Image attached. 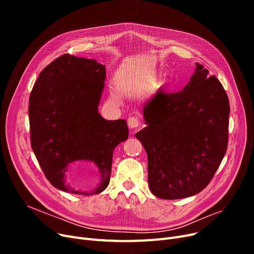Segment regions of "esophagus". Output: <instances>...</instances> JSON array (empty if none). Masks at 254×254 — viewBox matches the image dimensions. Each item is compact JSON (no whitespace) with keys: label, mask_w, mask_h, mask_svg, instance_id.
Segmentation results:
<instances>
[{"label":"esophagus","mask_w":254,"mask_h":254,"mask_svg":"<svg viewBox=\"0 0 254 254\" xmlns=\"http://www.w3.org/2000/svg\"><path fill=\"white\" fill-rule=\"evenodd\" d=\"M127 125H128V127H129V128L136 129L137 127H139L140 122H139V119H138L137 117H129V118L127 119Z\"/></svg>","instance_id":"1"}]
</instances>
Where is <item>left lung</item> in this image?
I'll return each instance as SVG.
<instances>
[{"label":"left lung","instance_id":"8db88e82","mask_svg":"<svg viewBox=\"0 0 254 254\" xmlns=\"http://www.w3.org/2000/svg\"><path fill=\"white\" fill-rule=\"evenodd\" d=\"M195 65L183 90L159 89L145 103L146 127L135 135L147 152L149 189L165 199L202 191L228 148V95L203 64Z\"/></svg>","mask_w":254,"mask_h":254}]
</instances>
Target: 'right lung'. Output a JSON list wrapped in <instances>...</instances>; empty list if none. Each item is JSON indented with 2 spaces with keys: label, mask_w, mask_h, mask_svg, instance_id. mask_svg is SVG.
I'll return each mask as SVG.
<instances>
[{
  "label": "right lung",
  "mask_w": 254,
  "mask_h": 254,
  "mask_svg": "<svg viewBox=\"0 0 254 254\" xmlns=\"http://www.w3.org/2000/svg\"><path fill=\"white\" fill-rule=\"evenodd\" d=\"M105 65L96 60L64 55L40 73L30 96L31 145L48 181L75 194H98L110 181L113 151L128 137L124 119L106 120L98 106L105 85ZM95 163L101 174L86 193L68 183L71 165Z\"/></svg>",
  "instance_id": "add662e5"
}]
</instances>
